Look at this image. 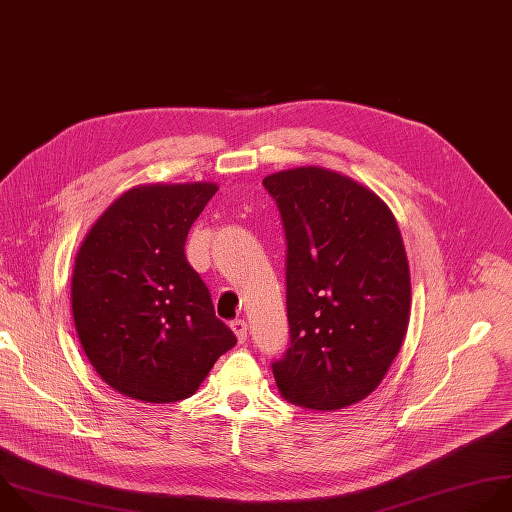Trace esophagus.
Wrapping results in <instances>:
<instances>
[{"label":"esophagus","mask_w":512,"mask_h":512,"mask_svg":"<svg viewBox=\"0 0 512 512\" xmlns=\"http://www.w3.org/2000/svg\"><path fill=\"white\" fill-rule=\"evenodd\" d=\"M231 329L235 331L237 339L243 344L245 339H247V321H245V319H233V321H231Z\"/></svg>","instance_id":"obj_1"}]
</instances>
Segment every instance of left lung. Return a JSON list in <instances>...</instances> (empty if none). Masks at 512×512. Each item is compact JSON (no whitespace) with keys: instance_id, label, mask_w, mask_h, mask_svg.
<instances>
[{"instance_id":"left-lung-1","label":"left lung","mask_w":512,"mask_h":512,"mask_svg":"<svg viewBox=\"0 0 512 512\" xmlns=\"http://www.w3.org/2000/svg\"><path fill=\"white\" fill-rule=\"evenodd\" d=\"M285 235L289 348L271 364L285 400L331 412L370 396L398 356L410 271L390 209L333 170L263 179Z\"/></svg>"}]
</instances>
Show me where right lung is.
<instances>
[{
  "label": "right lung",
  "mask_w": 512,
  "mask_h": 512,
  "mask_svg": "<svg viewBox=\"0 0 512 512\" xmlns=\"http://www.w3.org/2000/svg\"><path fill=\"white\" fill-rule=\"evenodd\" d=\"M217 185H148L116 199L86 235L74 265L80 344L116 392L150 404L197 392L235 333L185 255Z\"/></svg>",
  "instance_id": "add662e5"
}]
</instances>
